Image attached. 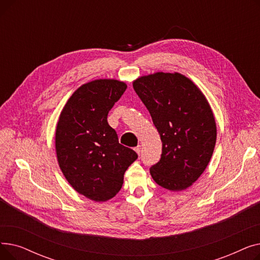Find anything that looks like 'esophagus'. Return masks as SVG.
I'll list each match as a JSON object with an SVG mask.
<instances>
[{"label":"esophagus","mask_w":260,"mask_h":260,"mask_svg":"<svg viewBox=\"0 0 260 260\" xmlns=\"http://www.w3.org/2000/svg\"><path fill=\"white\" fill-rule=\"evenodd\" d=\"M135 152L137 153L138 155H140V153H141V145H138L137 147H135Z\"/></svg>","instance_id":"esophagus-1"}]
</instances>
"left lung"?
Instances as JSON below:
<instances>
[{
	"instance_id": "8db88e82",
	"label": "left lung",
	"mask_w": 260,
	"mask_h": 260,
	"mask_svg": "<svg viewBox=\"0 0 260 260\" xmlns=\"http://www.w3.org/2000/svg\"><path fill=\"white\" fill-rule=\"evenodd\" d=\"M133 87L162 141L161 158L149 169L153 179L170 190L187 188L207 169L216 143V122L206 95L179 73L143 76Z\"/></svg>"
}]
</instances>
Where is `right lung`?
<instances>
[{"label":"right lung","mask_w":260,"mask_h":260,"mask_svg":"<svg viewBox=\"0 0 260 260\" xmlns=\"http://www.w3.org/2000/svg\"><path fill=\"white\" fill-rule=\"evenodd\" d=\"M127 85L99 79L80 86L68 99L56 128L59 167L75 190L103 202L117 195L138 155L118 141L107 115Z\"/></svg>","instance_id":"obj_1"}]
</instances>
